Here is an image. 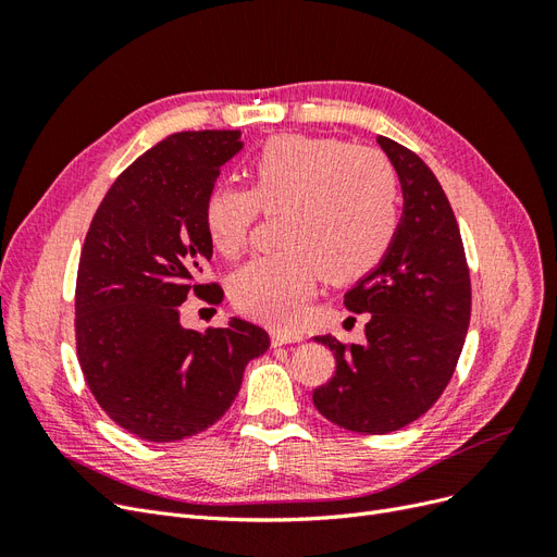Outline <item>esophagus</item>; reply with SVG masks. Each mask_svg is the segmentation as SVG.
<instances>
[{
	"instance_id": "esophagus-1",
	"label": "esophagus",
	"mask_w": 557,
	"mask_h": 557,
	"mask_svg": "<svg viewBox=\"0 0 557 557\" xmlns=\"http://www.w3.org/2000/svg\"><path fill=\"white\" fill-rule=\"evenodd\" d=\"M301 342V334L288 332V330H272V346H285V344H297Z\"/></svg>"
}]
</instances>
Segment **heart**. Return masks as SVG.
<instances>
[{"label":"heart","mask_w":557,"mask_h":557,"mask_svg":"<svg viewBox=\"0 0 557 557\" xmlns=\"http://www.w3.org/2000/svg\"><path fill=\"white\" fill-rule=\"evenodd\" d=\"M250 188L218 185L205 227L225 258L244 250L258 211L274 215L278 250L230 278L232 305L267 325L293 327L318 274L352 283L381 264L397 232V174L374 148L334 137L276 134L246 162Z\"/></svg>","instance_id":"obj_1"}]
</instances>
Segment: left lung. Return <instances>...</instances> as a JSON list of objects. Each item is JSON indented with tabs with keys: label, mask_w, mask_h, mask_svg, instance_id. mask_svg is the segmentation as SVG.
Masks as SVG:
<instances>
[{
	"label": "left lung",
	"mask_w": 557,
	"mask_h": 557,
	"mask_svg": "<svg viewBox=\"0 0 557 557\" xmlns=\"http://www.w3.org/2000/svg\"><path fill=\"white\" fill-rule=\"evenodd\" d=\"M393 162L404 209L391 250L346 293L352 313H369L364 344L315 336L336 360L313 391L315 409L350 432L387 434L423 416L442 397L465 346L471 283L448 197L409 148L379 137Z\"/></svg>",
	"instance_id": "left-lung-1"
}]
</instances>
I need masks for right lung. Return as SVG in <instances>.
<instances>
[{"instance_id": "obj_1", "label": "right lung", "mask_w": 557, "mask_h": 557, "mask_svg": "<svg viewBox=\"0 0 557 557\" xmlns=\"http://www.w3.org/2000/svg\"><path fill=\"white\" fill-rule=\"evenodd\" d=\"M244 148L239 129L176 132L113 181L76 278L83 376L113 423L146 442L205 432L237 397L269 334L230 318L207 332L181 325L188 293L218 305L221 285L195 283L213 244L205 205L221 166Z\"/></svg>"}]
</instances>
